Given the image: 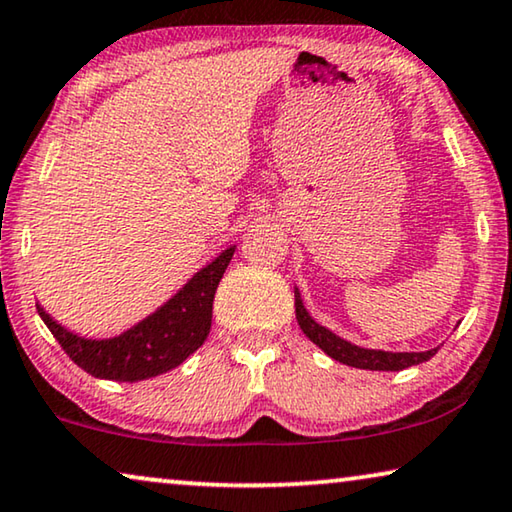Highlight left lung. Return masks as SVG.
<instances>
[{
  "label": "left lung",
  "instance_id": "left-lung-1",
  "mask_svg": "<svg viewBox=\"0 0 512 512\" xmlns=\"http://www.w3.org/2000/svg\"><path fill=\"white\" fill-rule=\"evenodd\" d=\"M295 318H298V325L302 332L314 342L323 353H328L332 360L344 362L348 367L355 369H372V372H399V369L420 365L432 358V355L439 351V346L429 348V351L420 353H392V351H379V348H362L351 342H346L335 332L325 328V325L316 323L314 318L309 316V311L302 305L300 291L295 288Z\"/></svg>",
  "mask_w": 512,
  "mask_h": 512
}]
</instances>
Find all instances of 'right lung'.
Returning a JSON list of instances; mask_svg holds the SVG:
<instances>
[{"label": "right lung", "instance_id": "add662e5", "mask_svg": "<svg viewBox=\"0 0 512 512\" xmlns=\"http://www.w3.org/2000/svg\"><path fill=\"white\" fill-rule=\"evenodd\" d=\"M235 254L228 247L198 270L154 314L110 339H87L66 330L36 305L43 323L80 369L96 379L136 383L180 367L210 335L214 293Z\"/></svg>", "mask_w": 512, "mask_h": 512}]
</instances>
